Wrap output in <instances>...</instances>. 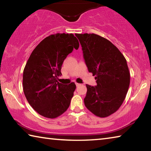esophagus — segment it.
Instances as JSON below:
<instances>
[{"label":"esophagus","instance_id":"1","mask_svg":"<svg viewBox=\"0 0 151 151\" xmlns=\"http://www.w3.org/2000/svg\"><path fill=\"white\" fill-rule=\"evenodd\" d=\"M75 84H76V86H80V85H81V84H80V83H76Z\"/></svg>","mask_w":151,"mask_h":151}]
</instances>
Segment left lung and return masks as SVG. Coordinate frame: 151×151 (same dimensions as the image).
<instances>
[{"label": "left lung", "instance_id": "left-lung-1", "mask_svg": "<svg viewBox=\"0 0 151 151\" xmlns=\"http://www.w3.org/2000/svg\"><path fill=\"white\" fill-rule=\"evenodd\" d=\"M83 57L96 86L86 85L84 103L97 116L113 114L123 103L130 85V73L123 55L111 42L95 34H76Z\"/></svg>", "mask_w": 151, "mask_h": 151}]
</instances>
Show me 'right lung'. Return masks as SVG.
Here are the masks:
<instances>
[{"label": "right lung", "mask_w": 151, "mask_h": 151, "mask_svg": "<svg viewBox=\"0 0 151 151\" xmlns=\"http://www.w3.org/2000/svg\"><path fill=\"white\" fill-rule=\"evenodd\" d=\"M79 42L73 34L57 33L43 39L30 55L23 71L22 85L28 102L40 115L55 119L69 107L74 83L57 81L64 60Z\"/></svg>", "instance_id": "add662e5"}]
</instances>
